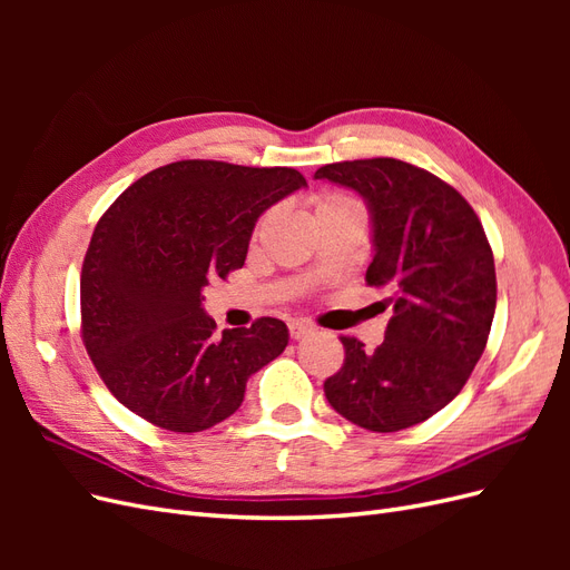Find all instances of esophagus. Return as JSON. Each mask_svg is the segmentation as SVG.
Masks as SVG:
<instances>
[{
    "mask_svg": "<svg viewBox=\"0 0 570 570\" xmlns=\"http://www.w3.org/2000/svg\"><path fill=\"white\" fill-rule=\"evenodd\" d=\"M314 331H316L314 325L302 323V321L289 323V337H292V340H304V337H308V335H314Z\"/></svg>",
    "mask_w": 570,
    "mask_h": 570,
    "instance_id": "1",
    "label": "esophagus"
}]
</instances>
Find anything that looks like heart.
I'll list each match as a JSON object with an SVG mask.
<instances>
[{
  "mask_svg": "<svg viewBox=\"0 0 570 570\" xmlns=\"http://www.w3.org/2000/svg\"><path fill=\"white\" fill-rule=\"evenodd\" d=\"M347 206H358L354 199L342 197V195H325L316 202V212H327V209H347Z\"/></svg>",
  "mask_w": 570,
  "mask_h": 570,
  "instance_id": "b5f03b06",
  "label": "heart"
}]
</instances>
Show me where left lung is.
<instances>
[{
	"label": "left lung",
	"instance_id": "8db88e82",
	"mask_svg": "<svg viewBox=\"0 0 570 570\" xmlns=\"http://www.w3.org/2000/svg\"><path fill=\"white\" fill-rule=\"evenodd\" d=\"M314 178L366 202V281L392 306L377 350L342 337L344 366L323 385L327 402L373 433L423 423L454 400L485 352L497 306L485 230L454 187L400 159L327 164Z\"/></svg>",
	"mask_w": 570,
	"mask_h": 570
}]
</instances>
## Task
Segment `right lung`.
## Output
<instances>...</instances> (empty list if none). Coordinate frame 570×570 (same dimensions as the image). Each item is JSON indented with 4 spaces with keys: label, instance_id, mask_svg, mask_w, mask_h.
I'll return each mask as SVG.
<instances>
[{
    "label": "right lung",
    "instance_id": "1",
    "mask_svg": "<svg viewBox=\"0 0 570 570\" xmlns=\"http://www.w3.org/2000/svg\"><path fill=\"white\" fill-rule=\"evenodd\" d=\"M306 187L295 168L176 161L132 183L99 218L80 275L82 342L137 416L199 433L239 409L247 381L287 347V325L223 331L204 287L243 268L258 216Z\"/></svg>",
    "mask_w": 570,
    "mask_h": 570
}]
</instances>
